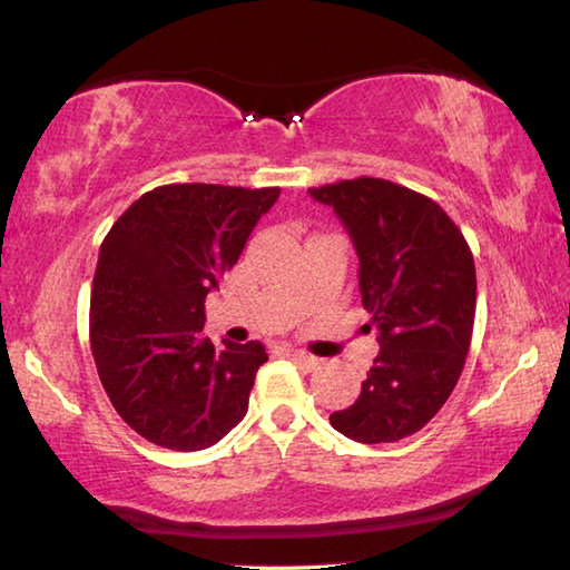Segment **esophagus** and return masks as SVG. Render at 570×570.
<instances>
[{
	"instance_id": "obj_1",
	"label": "esophagus",
	"mask_w": 570,
	"mask_h": 570,
	"mask_svg": "<svg viewBox=\"0 0 570 570\" xmlns=\"http://www.w3.org/2000/svg\"><path fill=\"white\" fill-rule=\"evenodd\" d=\"M286 356H292V362H296L298 366H304V370H316V364H320V360H316V356L306 354V352L288 350V352H286Z\"/></svg>"
}]
</instances>
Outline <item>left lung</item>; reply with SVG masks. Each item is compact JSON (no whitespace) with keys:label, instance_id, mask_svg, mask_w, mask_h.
<instances>
[{"label":"left lung","instance_id":"8db88e82","mask_svg":"<svg viewBox=\"0 0 570 570\" xmlns=\"http://www.w3.org/2000/svg\"><path fill=\"white\" fill-rule=\"evenodd\" d=\"M332 206L360 256L362 304L380 330V354L352 407L330 422L377 445L422 430L455 390L475 324V262L435 200L384 178L308 188Z\"/></svg>","mask_w":570,"mask_h":570}]
</instances>
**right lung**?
I'll return each instance as SVG.
<instances>
[{"mask_svg": "<svg viewBox=\"0 0 570 570\" xmlns=\"http://www.w3.org/2000/svg\"><path fill=\"white\" fill-rule=\"evenodd\" d=\"M282 188L170 183L135 200L100 246L90 346L112 407L160 448L216 445L244 420L262 342L214 346L204 334L216 288Z\"/></svg>", "mask_w": 570, "mask_h": 570, "instance_id": "add662e5", "label": "right lung"}]
</instances>
